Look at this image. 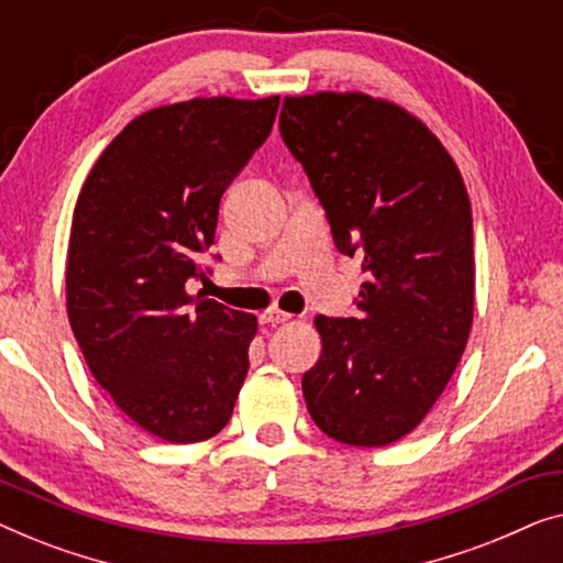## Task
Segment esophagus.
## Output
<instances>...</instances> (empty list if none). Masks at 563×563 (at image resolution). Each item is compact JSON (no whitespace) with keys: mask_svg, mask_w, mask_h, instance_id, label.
Masks as SVG:
<instances>
[{"mask_svg":"<svg viewBox=\"0 0 563 563\" xmlns=\"http://www.w3.org/2000/svg\"><path fill=\"white\" fill-rule=\"evenodd\" d=\"M285 321H290V313L280 311V308H267V311L260 313V323H265V327H278Z\"/></svg>","mask_w":563,"mask_h":563,"instance_id":"1","label":"esophagus"}]
</instances>
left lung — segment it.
<instances>
[{
  "instance_id": "1",
  "label": "left lung",
  "mask_w": 563,
  "mask_h": 563,
  "mask_svg": "<svg viewBox=\"0 0 563 563\" xmlns=\"http://www.w3.org/2000/svg\"><path fill=\"white\" fill-rule=\"evenodd\" d=\"M280 134L360 255L352 319L316 316L321 357L303 375L313 423L350 446H387L441 398L474 319L472 203L454 157L416 114L362 91L285 97Z\"/></svg>"
}]
</instances>
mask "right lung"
Returning a JSON list of instances; mask_svg holds the SVG:
<instances>
[{"label": "right lung", "instance_id": "obj_1", "mask_svg": "<svg viewBox=\"0 0 563 563\" xmlns=\"http://www.w3.org/2000/svg\"><path fill=\"white\" fill-rule=\"evenodd\" d=\"M280 97H196L134 120L84 180L70 221L66 308L91 375L150 437L224 429L257 316L188 292L219 201L273 130Z\"/></svg>", "mask_w": 563, "mask_h": 563}]
</instances>
